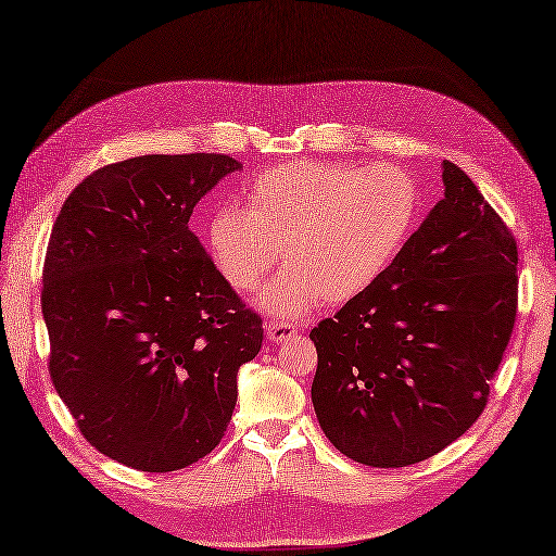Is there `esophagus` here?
<instances>
[{"label":"esophagus","mask_w":556,"mask_h":556,"mask_svg":"<svg viewBox=\"0 0 556 556\" xmlns=\"http://www.w3.org/2000/svg\"><path fill=\"white\" fill-rule=\"evenodd\" d=\"M299 325L296 323H267L265 325V337L269 344H281V341L291 339L293 334H299Z\"/></svg>","instance_id":"34e87169"}]
</instances>
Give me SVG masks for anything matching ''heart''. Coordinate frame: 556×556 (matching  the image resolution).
I'll list each match as a JSON object with an SVG mask.
<instances>
[{"instance_id":"heart-1","label":"heart","mask_w":556,"mask_h":556,"mask_svg":"<svg viewBox=\"0 0 556 556\" xmlns=\"http://www.w3.org/2000/svg\"><path fill=\"white\" fill-rule=\"evenodd\" d=\"M422 193L399 164L293 160L243 188V207L219 205L207 219V253L224 285L255 291L281 263L289 269L257 296L260 311L299 320L323 299L368 291L392 267L416 227Z\"/></svg>"}]
</instances>
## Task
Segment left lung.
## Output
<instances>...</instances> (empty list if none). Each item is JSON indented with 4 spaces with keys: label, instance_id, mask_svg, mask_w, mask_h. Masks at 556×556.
Listing matches in <instances>:
<instances>
[{
    "label": "left lung",
    "instance_id": "1",
    "mask_svg": "<svg viewBox=\"0 0 556 556\" xmlns=\"http://www.w3.org/2000/svg\"><path fill=\"white\" fill-rule=\"evenodd\" d=\"M444 198L375 285L313 327V406L341 454L418 464L485 410L518 305L509 227L454 162Z\"/></svg>",
    "mask_w": 556,
    "mask_h": 556
}]
</instances>
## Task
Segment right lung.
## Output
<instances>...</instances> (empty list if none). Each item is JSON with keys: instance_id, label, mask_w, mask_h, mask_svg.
I'll return each instance as SVG.
<instances>
[{"instance_id": "right-lung-1", "label": "right lung", "mask_w": 556, "mask_h": 556, "mask_svg": "<svg viewBox=\"0 0 556 556\" xmlns=\"http://www.w3.org/2000/svg\"><path fill=\"white\" fill-rule=\"evenodd\" d=\"M241 164L143 155L83 179L42 267L50 377L80 434L119 464L169 473L227 432L236 375L263 320L224 285L188 229L198 200Z\"/></svg>"}]
</instances>
